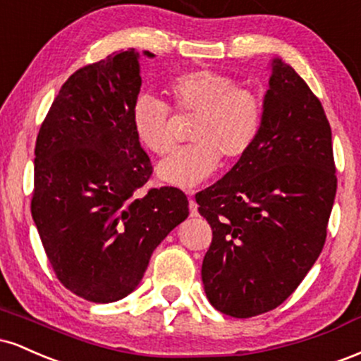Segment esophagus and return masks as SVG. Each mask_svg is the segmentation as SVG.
Listing matches in <instances>:
<instances>
[{"mask_svg":"<svg viewBox=\"0 0 361 361\" xmlns=\"http://www.w3.org/2000/svg\"><path fill=\"white\" fill-rule=\"evenodd\" d=\"M186 195H188V207H190V217H197L198 215V205H197V202H195V198H193V195H195V192L193 190H186Z\"/></svg>","mask_w":361,"mask_h":361,"instance_id":"obj_1","label":"esophagus"}]
</instances>
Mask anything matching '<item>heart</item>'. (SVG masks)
I'll return each mask as SVG.
<instances>
[{
  "label": "heart",
  "instance_id": "b5f03b06",
  "mask_svg": "<svg viewBox=\"0 0 361 361\" xmlns=\"http://www.w3.org/2000/svg\"><path fill=\"white\" fill-rule=\"evenodd\" d=\"M169 106L176 117H195L193 144L161 161L157 175L166 183L190 188L212 176L221 164L238 163L251 152L264 123L263 98L238 86L234 78L212 69H193L168 81ZM132 128L149 152L164 156L176 144L175 118L166 103L140 94L132 105Z\"/></svg>",
  "mask_w": 361,
  "mask_h": 361
}]
</instances>
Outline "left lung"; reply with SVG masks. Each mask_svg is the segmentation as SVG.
Wrapping results in <instances>:
<instances>
[{"label": "left lung", "mask_w": 361, "mask_h": 361, "mask_svg": "<svg viewBox=\"0 0 361 361\" xmlns=\"http://www.w3.org/2000/svg\"><path fill=\"white\" fill-rule=\"evenodd\" d=\"M336 186L324 109L307 82L275 59L255 147L195 195L212 227L202 263L210 304L238 319L283 304L324 247Z\"/></svg>", "instance_id": "8db88e82"}]
</instances>
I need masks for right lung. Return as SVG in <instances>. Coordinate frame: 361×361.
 Wrapping results in <instances>:
<instances>
[{
  "instance_id": "add662e5",
  "label": "right lung",
  "mask_w": 361,
  "mask_h": 361,
  "mask_svg": "<svg viewBox=\"0 0 361 361\" xmlns=\"http://www.w3.org/2000/svg\"><path fill=\"white\" fill-rule=\"evenodd\" d=\"M139 59L130 49L73 73L35 142L30 209L45 255L66 288L97 304L137 287L157 244L188 217L180 188L139 193L152 176L132 128Z\"/></svg>"
}]
</instances>
